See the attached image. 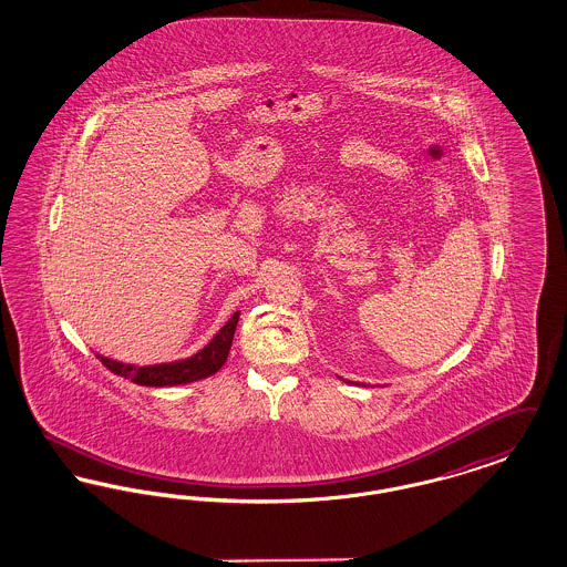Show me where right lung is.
I'll return each mask as SVG.
<instances>
[{"instance_id":"1","label":"right lung","mask_w":567,"mask_h":567,"mask_svg":"<svg viewBox=\"0 0 567 567\" xmlns=\"http://www.w3.org/2000/svg\"><path fill=\"white\" fill-rule=\"evenodd\" d=\"M238 317H240V312H236L227 323L223 324L220 331L202 351L195 352L193 357L183 359V361L159 363V365H132V363H121V361H114V359L102 357V354H97V357L110 372H114L116 377L127 378L135 384H144V386L187 384V382H195L202 378L213 377L223 368V363L227 361L229 349H231V342H234Z\"/></svg>"}]
</instances>
